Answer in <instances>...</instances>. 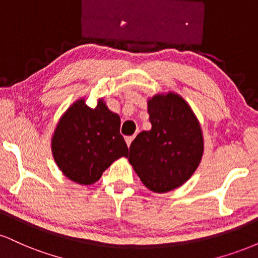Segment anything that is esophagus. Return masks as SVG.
Wrapping results in <instances>:
<instances>
[{
    "mask_svg": "<svg viewBox=\"0 0 258 258\" xmlns=\"http://www.w3.org/2000/svg\"><path fill=\"white\" fill-rule=\"evenodd\" d=\"M133 139H135V136H131V137H126V143H127V146H131V143H132V141Z\"/></svg>",
    "mask_w": 258,
    "mask_h": 258,
    "instance_id": "esophagus-1",
    "label": "esophagus"
}]
</instances>
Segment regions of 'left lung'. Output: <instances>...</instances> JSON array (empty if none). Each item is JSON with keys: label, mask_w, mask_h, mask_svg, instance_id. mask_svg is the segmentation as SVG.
Returning a JSON list of instances; mask_svg holds the SVG:
<instances>
[{"label": "left lung", "mask_w": 258, "mask_h": 258, "mask_svg": "<svg viewBox=\"0 0 258 258\" xmlns=\"http://www.w3.org/2000/svg\"><path fill=\"white\" fill-rule=\"evenodd\" d=\"M148 112L152 130L135 138L127 158L148 189L166 193L186 182L199 166L203 132L188 103L172 92L148 100Z\"/></svg>", "instance_id": "obj_1"}]
</instances>
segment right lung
<instances>
[{
	"label": "right lung",
	"mask_w": 258,
	"mask_h": 258,
	"mask_svg": "<svg viewBox=\"0 0 258 258\" xmlns=\"http://www.w3.org/2000/svg\"><path fill=\"white\" fill-rule=\"evenodd\" d=\"M120 116L103 99L96 108L76 100L59 120L52 137L53 158L68 178L92 184L115 160L128 155L120 133Z\"/></svg>",
	"instance_id": "right-lung-1"
}]
</instances>
